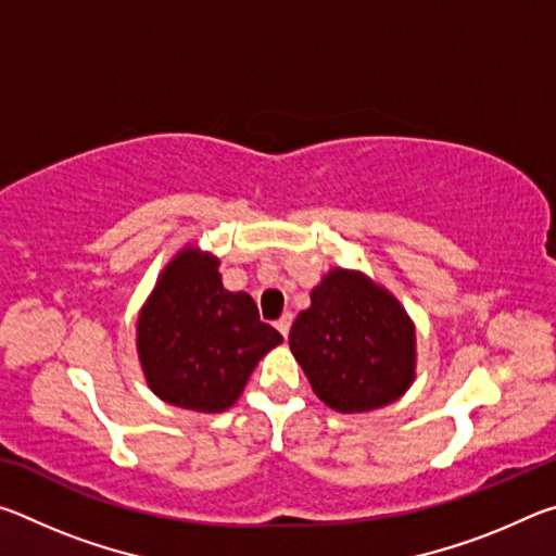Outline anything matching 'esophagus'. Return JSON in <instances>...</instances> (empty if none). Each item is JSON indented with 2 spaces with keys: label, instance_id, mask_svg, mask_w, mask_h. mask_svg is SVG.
I'll use <instances>...</instances> for the list:
<instances>
[{
  "label": "esophagus",
  "instance_id": "esophagus-1",
  "mask_svg": "<svg viewBox=\"0 0 556 556\" xmlns=\"http://www.w3.org/2000/svg\"><path fill=\"white\" fill-rule=\"evenodd\" d=\"M275 326H277V331L287 338L289 336V328H291V314L289 312L281 314L277 321H275Z\"/></svg>",
  "mask_w": 556,
  "mask_h": 556
}]
</instances>
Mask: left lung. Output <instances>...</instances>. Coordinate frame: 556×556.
<instances>
[{"label":"left lung","instance_id":"obj_1","mask_svg":"<svg viewBox=\"0 0 556 556\" xmlns=\"http://www.w3.org/2000/svg\"><path fill=\"white\" fill-rule=\"evenodd\" d=\"M289 348L316 397L343 414L380 409L414 380L412 318L363 271H328L312 291V306L291 326Z\"/></svg>","mask_w":556,"mask_h":556}]
</instances>
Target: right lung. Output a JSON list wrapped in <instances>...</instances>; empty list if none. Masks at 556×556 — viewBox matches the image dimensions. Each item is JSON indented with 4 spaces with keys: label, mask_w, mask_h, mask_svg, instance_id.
<instances>
[{
    "label": "right lung",
    "mask_w": 556,
    "mask_h": 556,
    "mask_svg": "<svg viewBox=\"0 0 556 556\" xmlns=\"http://www.w3.org/2000/svg\"><path fill=\"white\" fill-rule=\"evenodd\" d=\"M218 257L184 248L164 267L139 312L137 353L147 384L176 407H232L255 365L281 333L260 321L255 299L228 291Z\"/></svg>",
    "instance_id": "obj_1"
}]
</instances>
